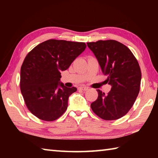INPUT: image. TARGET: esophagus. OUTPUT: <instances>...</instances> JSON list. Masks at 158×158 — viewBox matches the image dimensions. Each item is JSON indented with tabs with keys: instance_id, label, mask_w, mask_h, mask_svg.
Returning a JSON list of instances; mask_svg holds the SVG:
<instances>
[{
	"instance_id": "34e87169",
	"label": "esophagus",
	"mask_w": 158,
	"mask_h": 158,
	"mask_svg": "<svg viewBox=\"0 0 158 158\" xmlns=\"http://www.w3.org/2000/svg\"><path fill=\"white\" fill-rule=\"evenodd\" d=\"M79 88L80 89L83 90V91H86V90L88 89V88H87V87H85V86H81V87H79Z\"/></svg>"
}]
</instances>
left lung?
Returning a JSON list of instances; mask_svg holds the SVG:
<instances>
[{
  "mask_svg": "<svg viewBox=\"0 0 158 158\" xmlns=\"http://www.w3.org/2000/svg\"><path fill=\"white\" fill-rule=\"evenodd\" d=\"M96 56L105 81L111 85L105 94L100 89L98 98L91 104L96 115L105 120H115L132 108L140 91L141 71L132 52L115 40L87 43Z\"/></svg>",
  "mask_w": 158,
  "mask_h": 158,
  "instance_id": "1",
  "label": "left lung"
}]
</instances>
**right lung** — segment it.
Listing matches in <instances>:
<instances>
[{"label":"right lung","instance_id":"right-lung-1","mask_svg":"<svg viewBox=\"0 0 158 158\" xmlns=\"http://www.w3.org/2000/svg\"><path fill=\"white\" fill-rule=\"evenodd\" d=\"M85 43L49 39L40 43L23 60L20 89L28 110L39 119L52 122L68 107L69 97L77 88L60 83L61 71L84 51Z\"/></svg>","mask_w":158,"mask_h":158}]
</instances>
